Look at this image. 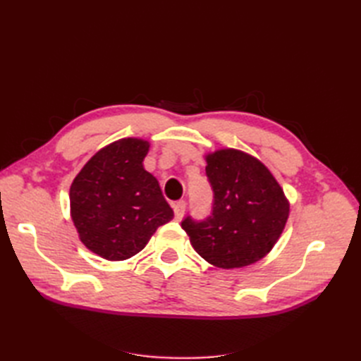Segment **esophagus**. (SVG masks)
Segmentation results:
<instances>
[{
    "label": "esophagus",
    "instance_id": "obj_1",
    "mask_svg": "<svg viewBox=\"0 0 361 361\" xmlns=\"http://www.w3.org/2000/svg\"><path fill=\"white\" fill-rule=\"evenodd\" d=\"M185 206H187V203H185L183 200H179L176 203H173V211H174V218L176 220H180L183 212H185Z\"/></svg>",
    "mask_w": 361,
    "mask_h": 361
}]
</instances>
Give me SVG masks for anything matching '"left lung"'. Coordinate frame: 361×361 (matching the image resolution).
Instances as JSON below:
<instances>
[{
  "label": "left lung",
  "mask_w": 361,
  "mask_h": 361,
  "mask_svg": "<svg viewBox=\"0 0 361 361\" xmlns=\"http://www.w3.org/2000/svg\"><path fill=\"white\" fill-rule=\"evenodd\" d=\"M214 190L212 214L182 228L192 248L211 265L244 268L264 259L281 236L290 204L274 174L247 152L226 147L204 155Z\"/></svg>",
  "instance_id": "obj_1"
}]
</instances>
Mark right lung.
<instances>
[{
	"instance_id": "1",
	"label": "right lung",
	"mask_w": 361,
	"mask_h": 361,
	"mask_svg": "<svg viewBox=\"0 0 361 361\" xmlns=\"http://www.w3.org/2000/svg\"><path fill=\"white\" fill-rule=\"evenodd\" d=\"M149 147L147 140L135 137L113 141L71 185V218L80 241L106 260L135 256L173 218L157 178L143 166Z\"/></svg>"
}]
</instances>
